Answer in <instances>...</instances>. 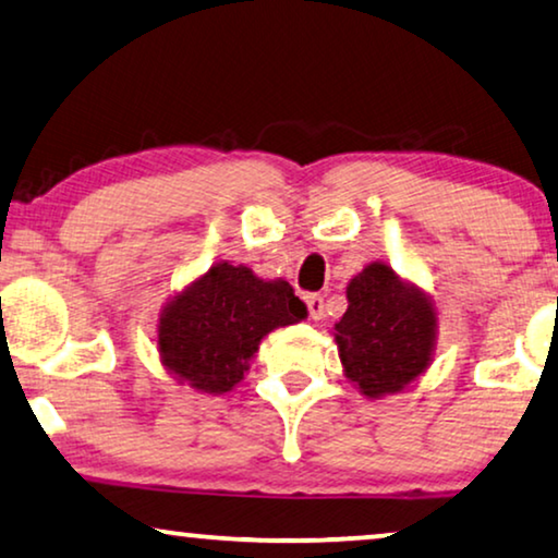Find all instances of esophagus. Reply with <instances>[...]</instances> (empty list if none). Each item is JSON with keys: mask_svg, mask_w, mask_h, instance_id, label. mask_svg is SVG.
<instances>
[{"mask_svg": "<svg viewBox=\"0 0 558 558\" xmlns=\"http://www.w3.org/2000/svg\"><path fill=\"white\" fill-rule=\"evenodd\" d=\"M304 302H307V312L312 319H323L325 317V300L319 294H307L304 296Z\"/></svg>", "mask_w": 558, "mask_h": 558, "instance_id": "34e87169", "label": "esophagus"}]
</instances>
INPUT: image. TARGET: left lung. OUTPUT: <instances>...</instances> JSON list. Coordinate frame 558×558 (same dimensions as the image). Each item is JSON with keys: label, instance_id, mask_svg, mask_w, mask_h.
I'll return each mask as SVG.
<instances>
[{"label": "left lung", "instance_id": "left-lung-1", "mask_svg": "<svg viewBox=\"0 0 558 558\" xmlns=\"http://www.w3.org/2000/svg\"><path fill=\"white\" fill-rule=\"evenodd\" d=\"M345 376L368 399L399 393L429 368L437 312L422 289L373 262L350 279L348 310L335 325Z\"/></svg>", "mask_w": 558, "mask_h": 558}]
</instances>
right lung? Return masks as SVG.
<instances>
[{"label": "right lung", "instance_id": "add662e5", "mask_svg": "<svg viewBox=\"0 0 558 558\" xmlns=\"http://www.w3.org/2000/svg\"><path fill=\"white\" fill-rule=\"evenodd\" d=\"M307 317L284 279L264 281L248 266L213 264L167 302L157 325L162 365L180 384L226 393L241 384L264 335Z\"/></svg>", "mask_w": 558, "mask_h": 558}]
</instances>
